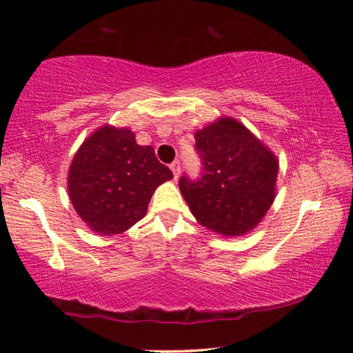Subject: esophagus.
I'll return each mask as SVG.
<instances>
[{"mask_svg":"<svg viewBox=\"0 0 353 353\" xmlns=\"http://www.w3.org/2000/svg\"><path fill=\"white\" fill-rule=\"evenodd\" d=\"M170 168H171V171H172V174H174V177L177 179L179 177V172H181V161L179 160H174L170 165Z\"/></svg>","mask_w":353,"mask_h":353,"instance_id":"esophagus-1","label":"esophagus"}]
</instances>
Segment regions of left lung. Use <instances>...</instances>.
Masks as SVG:
<instances>
[{"mask_svg": "<svg viewBox=\"0 0 353 353\" xmlns=\"http://www.w3.org/2000/svg\"><path fill=\"white\" fill-rule=\"evenodd\" d=\"M201 177L179 179L192 214L225 236L251 232L275 198L276 157L233 118H219L195 132Z\"/></svg>", "mask_w": 353, "mask_h": 353, "instance_id": "1", "label": "left lung"}]
</instances>
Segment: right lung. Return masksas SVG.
Instances as JSON below:
<instances>
[{"instance_id": "right-lung-1", "label": "right lung", "mask_w": 353, "mask_h": 353, "mask_svg": "<svg viewBox=\"0 0 353 353\" xmlns=\"http://www.w3.org/2000/svg\"><path fill=\"white\" fill-rule=\"evenodd\" d=\"M172 172L126 128L102 126L81 143L68 170V195L92 232L117 235L147 214L158 185Z\"/></svg>"}]
</instances>
